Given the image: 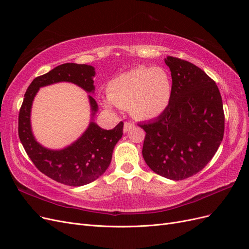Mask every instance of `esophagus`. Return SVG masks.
I'll return each mask as SVG.
<instances>
[{
	"instance_id": "esophagus-1",
	"label": "esophagus",
	"mask_w": 249,
	"mask_h": 249,
	"mask_svg": "<svg viewBox=\"0 0 249 249\" xmlns=\"http://www.w3.org/2000/svg\"><path fill=\"white\" fill-rule=\"evenodd\" d=\"M134 126V123H124V132L126 133L129 132L132 127Z\"/></svg>"
}]
</instances>
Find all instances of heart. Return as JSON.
Listing matches in <instances>:
<instances>
[{
	"label": "heart",
	"mask_w": 249,
	"mask_h": 249,
	"mask_svg": "<svg viewBox=\"0 0 249 249\" xmlns=\"http://www.w3.org/2000/svg\"><path fill=\"white\" fill-rule=\"evenodd\" d=\"M107 107L130 108L132 115L148 120L160 116L171 102L172 81L162 67L138 66L119 74L108 85Z\"/></svg>",
	"instance_id": "obj_1"
}]
</instances>
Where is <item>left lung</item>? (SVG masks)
<instances>
[{
  "mask_svg": "<svg viewBox=\"0 0 249 249\" xmlns=\"http://www.w3.org/2000/svg\"><path fill=\"white\" fill-rule=\"evenodd\" d=\"M172 78L168 108L145 131L142 156L158 175L180 180L196 175L214 157L223 139L224 112L216 83L199 67L168 56Z\"/></svg>",
  "mask_w": 249,
  "mask_h": 249,
  "instance_id": "8db88e82",
  "label": "left lung"
}]
</instances>
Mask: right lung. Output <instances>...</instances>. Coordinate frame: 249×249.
Wrapping results in <instances>:
<instances>
[{"label": "right lung", "mask_w": 249, "mask_h": 249, "mask_svg": "<svg viewBox=\"0 0 249 249\" xmlns=\"http://www.w3.org/2000/svg\"><path fill=\"white\" fill-rule=\"evenodd\" d=\"M94 67L87 64L64 63L35 78L25 93L18 115V136L27 155L39 171L47 177L69 186H83L99 178L111 163L112 154L123 137L124 123L114 129L104 130L93 122L97 104L88 95L91 122L82 136L62 149H50L36 141L31 127V109L40 87L59 82H70L88 93L94 92Z\"/></svg>", "instance_id": "right-lung-1"}]
</instances>
